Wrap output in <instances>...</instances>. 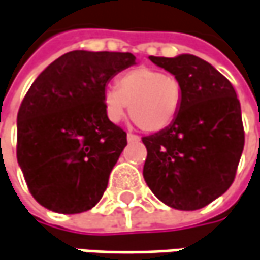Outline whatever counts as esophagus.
Returning a JSON list of instances; mask_svg holds the SVG:
<instances>
[{
    "label": "esophagus",
    "mask_w": 260,
    "mask_h": 260,
    "mask_svg": "<svg viewBox=\"0 0 260 260\" xmlns=\"http://www.w3.org/2000/svg\"><path fill=\"white\" fill-rule=\"evenodd\" d=\"M127 140H128L130 143H133V142H139L140 137L137 136V135H133V133H128V135H127Z\"/></svg>",
    "instance_id": "obj_1"
}]
</instances>
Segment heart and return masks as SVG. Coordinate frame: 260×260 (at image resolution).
I'll list each match as a JSON object with an SVG mask.
<instances>
[{
    "label": "heart",
    "instance_id": "heart-1",
    "mask_svg": "<svg viewBox=\"0 0 260 260\" xmlns=\"http://www.w3.org/2000/svg\"><path fill=\"white\" fill-rule=\"evenodd\" d=\"M183 85L174 74L150 67L124 73L117 86L104 93V108L111 121L118 123L127 105L133 123L143 132H161L174 121L183 105Z\"/></svg>",
    "mask_w": 260,
    "mask_h": 260
}]
</instances>
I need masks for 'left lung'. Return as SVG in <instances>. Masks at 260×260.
Wrapping results in <instances>:
<instances>
[{"instance_id": "obj_1", "label": "left lung", "mask_w": 260, "mask_h": 260, "mask_svg": "<svg viewBox=\"0 0 260 260\" xmlns=\"http://www.w3.org/2000/svg\"><path fill=\"white\" fill-rule=\"evenodd\" d=\"M149 59L178 77L184 95L173 123L142 137L148 149L145 181L165 205L201 209L236 178L244 148L240 101L227 77L199 57Z\"/></svg>"}]
</instances>
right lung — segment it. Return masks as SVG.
I'll list each match as a JSON object with an SVG mask.
<instances>
[{
    "label": "right lung",
    "mask_w": 260,
    "mask_h": 260,
    "mask_svg": "<svg viewBox=\"0 0 260 260\" xmlns=\"http://www.w3.org/2000/svg\"><path fill=\"white\" fill-rule=\"evenodd\" d=\"M135 61L130 52L72 51L32 83L17 114V161L39 205L80 214L101 201L127 145L105 114V86Z\"/></svg>",
    "instance_id": "add662e5"
}]
</instances>
